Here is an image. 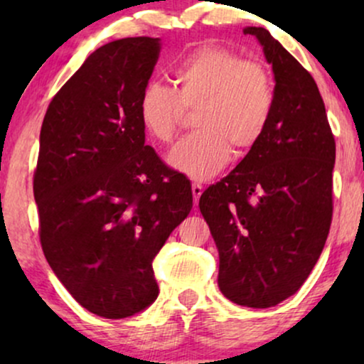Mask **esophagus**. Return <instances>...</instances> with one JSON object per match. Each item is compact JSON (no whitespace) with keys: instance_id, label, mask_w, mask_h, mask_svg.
Instances as JSON below:
<instances>
[{"instance_id":"obj_1","label":"esophagus","mask_w":364,"mask_h":364,"mask_svg":"<svg viewBox=\"0 0 364 364\" xmlns=\"http://www.w3.org/2000/svg\"><path fill=\"white\" fill-rule=\"evenodd\" d=\"M202 192H203V186L202 183H192V196H193V202H198V198H200V196H202Z\"/></svg>"}]
</instances>
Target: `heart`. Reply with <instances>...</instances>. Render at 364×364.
Returning a JSON list of instances; mask_svg holds the SVG:
<instances>
[{"instance_id": "heart-1", "label": "heart", "mask_w": 364, "mask_h": 364, "mask_svg": "<svg viewBox=\"0 0 364 364\" xmlns=\"http://www.w3.org/2000/svg\"><path fill=\"white\" fill-rule=\"evenodd\" d=\"M173 89L149 82L137 102L141 124L154 141L171 144L183 111H193L192 136L168 164L192 178L220 172L233 156L250 152L270 126L275 94L265 66L218 44L196 48L172 71Z\"/></svg>"}]
</instances>
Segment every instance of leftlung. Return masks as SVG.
I'll return each instance as SVG.
<instances>
[{
	"instance_id": "8db88e82",
	"label": "left lung",
	"mask_w": 364,
	"mask_h": 364,
	"mask_svg": "<svg viewBox=\"0 0 364 364\" xmlns=\"http://www.w3.org/2000/svg\"><path fill=\"white\" fill-rule=\"evenodd\" d=\"M275 74V109L262 141L200 196L218 248V288L242 306L287 300L321 255L333 217L336 144L311 74L267 31L245 28Z\"/></svg>"
}]
</instances>
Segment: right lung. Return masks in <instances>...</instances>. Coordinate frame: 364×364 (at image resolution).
Listing matches in <instances>:
<instances>
[{"label": "right lung", "instance_id": "add662e5", "mask_svg": "<svg viewBox=\"0 0 364 364\" xmlns=\"http://www.w3.org/2000/svg\"><path fill=\"white\" fill-rule=\"evenodd\" d=\"M159 38L96 49L44 116L33 178L44 257L79 305L119 320L159 295L152 262L192 208L188 178L151 146L137 102Z\"/></svg>", "mask_w": 364, "mask_h": 364}]
</instances>
